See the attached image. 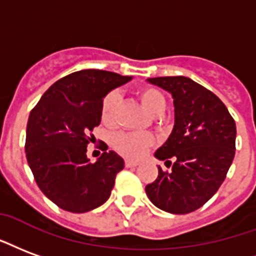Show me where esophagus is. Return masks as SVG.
Wrapping results in <instances>:
<instances>
[{
    "mask_svg": "<svg viewBox=\"0 0 256 256\" xmlns=\"http://www.w3.org/2000/svg\"><path fill=\"white\" fill-rule=\"evenodd\" d=\"M124 166H128V168H132V166H137L138 162H132V160H126V162H124Z\"/></svg>",
    "mask_w": 256,
    "mask_h": 256,
    "instance_id": "obj_1",
    "label": "esophagus"
}]
</instances>
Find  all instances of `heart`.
<instances>
[{"label":"heart","mask_w":256,"mask_h":256,"mask_svg":"<svg viewBox=\"0 0 256 256\" xmlns=\"http://www.w3.org/2000/svg\"><path fill=\"white\" fill-rule=\"evenodd\" d=\"M137 96L142 106L153 115L162 114L166 108L164 94L153 86H140L137 90ZM119 94L116 92H110L104 96L100 106V119L104 124H112L115 119V112L118 108ZM154 137L150 133H116L111 140L112 148L123 157L130 160H140L146 154V152L153 146Z\"/></svg>","instance_id":"b5f03b06"}]
</instances>
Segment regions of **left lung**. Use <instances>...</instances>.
I'll return each instance as SVG.
<instances>
[{
  "label": "left lung",
  "mask_w": 256,
  "mask_h": 256,
  "mask_svg": "<svg viewBox=\"0 0 256 256\" xmlns=\"http://www.w3.org/2000/svg\"><path fill=\"white\" fill-rule=\"evenodd\" d=\"M148 81L172 94L175 126L154 153L171 171L158 166V176L145 191L158 209L187 214L205 205L226 178L236 149L234 119L212 90L188 77Z\"/></svg>",
  "instance_id": "8db88e82"
}]
</instances>
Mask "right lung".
I'll use <instances>...</instances> for the list:
<instances>
[{"instance_id": "1", "label": "right lung", "mask_w": 256, "mask_h": 256, "mask_svg": "<svg viewBox=\"0 0 256 256\" xmlns=\"http://www.w3.org/2000/svg\"><path fill=\"white\" fill-rule=\"evenodd\" d=\"M128 80L107 70L74 72L51 85L32 108L26 137L28 166L42 192L60 209L85 213L111 196L124 162L108 150L90 162L86 146L102 120L103 98Z\"/></svg>"}]
</instances>
